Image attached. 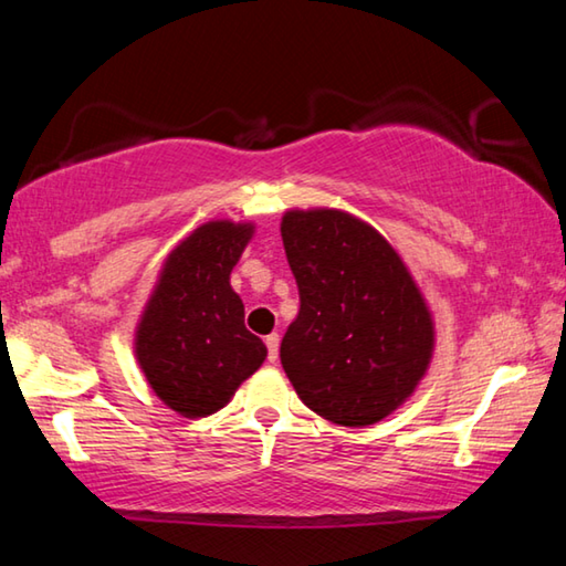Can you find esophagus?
I'll return each instance as SVG.
<instances>
[{
    "mask_svg": "<svg viewBox=\"0 0 566 566\" xmlns=\"http://www.w3.org/2000/svg\"><path fill=\"white\" fill-rule=\"evenodd\" d=\"M266 344V357H270V361H276V357H280V334L272 332L270 337L264 339Z\"/></svg>",
    "mask_w": 566,
    "mask_h": 566,
    "instance_id": "esophagus-1",
    "label": "esophagus"
}]
</instances>
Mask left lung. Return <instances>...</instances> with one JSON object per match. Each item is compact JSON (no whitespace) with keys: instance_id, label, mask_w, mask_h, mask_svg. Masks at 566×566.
<instances>
[{"instance_id":"left-lung-1","label":"left lung","mask_w":566,"mask_h":566,"mask_svg":"<svg viewBox=\"0 0 566 566\" xmlns=\"http://www.w3.org/2000/svg\"><path fill=\"white\" fill-rule=\"evenodd\" d=\"M282 242L300 290L280 347L286 377L334 424H375L432 359L434 327L415 280L377 229L337 209L286 212Z\"/></svg>"}]
</instances>
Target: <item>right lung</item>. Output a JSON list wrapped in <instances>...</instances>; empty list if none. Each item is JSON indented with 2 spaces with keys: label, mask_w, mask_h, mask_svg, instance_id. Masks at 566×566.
Wrapping results in <instances>:
<instances>
[{
  "label": "right lung",
  "mask_w": 566,
  "mask_h": 566,
  "mask_svg": "<svg viewBox=\"0 0 566 566\" xmlns=\"http://www.w3.org/2000/svg\"><path fill=\"white\" fill-rule=\"evenodd\" d=\"M252 224L207 222L167 256L137 327V359L155 395L181 417L222 409L262 367L266 347L244 327L229 284Z\"/></svg>",
  "instance_id": "obj_1"
}]
</instances>
